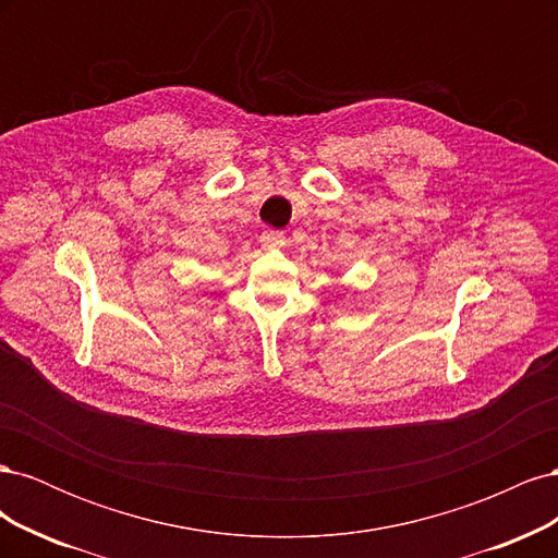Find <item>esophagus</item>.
Instances as JSON below:
<instances>
[{"instance_id":"1","label":"esophagus","mask_w":558,"mask_h":558,"mask_svg":"<svg viewBox=\"0 0 558 558\" xmlns=\"http://www.w3.org/2000/svg\"><path fill=\"white\" fill-rule=\"evenodd\" d=\"M260 246L263 248H279V246H283V232H279V230H265L260 234Z\"/></svg>"}]
</instances>
